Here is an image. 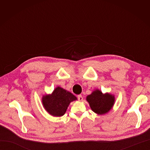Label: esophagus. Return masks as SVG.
<instances>
[{
	"label": "esophagus",
	"instance_id": "34e87169",
	"mask_svg": "<svg viewBox=\"0 0 150 150\" xmlns=\"http://www.w3.org/2000/svg\"><path fill=\"white\" fill-rule=\"evenodd\" d=\"M77 98H78L79 100H80V101H82V100H83V97H82V95H79L77 96Z\"/></svg>",
	"mask_w": 150,
	"mask_h": 150
}]
</instances>
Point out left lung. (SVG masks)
I'll use <instances>...</instances> for the list:
<instances>
[{
	"instance_id": "1",
	"label": "left lung",
	"mask_w": 150,
	"mask_h": 150,
	"mask_svg": "<svg viewBox=\"0 0 150 150\" xmlns=\"http://www.w3.org/2000/svg\"><path fill=\"white\" fill-rule=\"evenodd\" d=\"M115 100L114 95L108 93L104 94L97 89L86 97L91 109L98 115L108 113L113 106Z\"/></svg>"
}]
</instances>
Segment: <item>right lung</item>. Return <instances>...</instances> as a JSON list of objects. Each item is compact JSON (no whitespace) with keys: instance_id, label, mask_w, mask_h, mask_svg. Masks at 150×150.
<instances>
[{"instance_id":"right-lung-1","label":"right lung","mask_w":150,"mask_h":150,"mask_svg":"<svg viewBox=\"0 0 150 150\" xmlns=\"http://www.w3.org/2000/svg\"><path fill=\"white\" fill-rule=\"evenodd\" d=\"M76 100L77 98L75 95L58 86L52 94L44 95L42 103L44 109L51 115L61 117L65 114L70 103Z\"/></svg>"}]
</instances>
